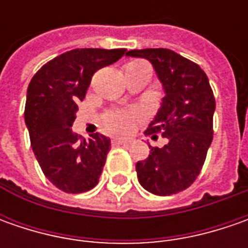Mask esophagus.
Returning a JSON list of instances; mask_svg holds the SVG:
<instances>
[{
	"label": "esophagus",
	"mask_w": 248,
	"mask_h": 248,
	"mask_svg": "<svg viewBox=\"0 0 248 248\" xmlns=\"http://www.w3.org/2000/svg\"><path fill=\"white\" fill-rule=\"evenodd\" d=\"M111 143L113 145H116V146H119V145H128L129 140L128 139H123V138H114L111 140Z\"/></svg>",
	"instance_id": "1"
}]
</instances>
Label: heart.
Wrapping results in <instances>:
<instances>
[{"label":"heart","instance_id":"b5f03b06","mask_svg":"<svg viewBox=\"0 0 248 248\" xmlns=\"http://www.w3.org/2000/svg\"><path fill=\"white\" fill-rule=\"evenodd\" d=\"M139 117H140V113L135 109L111 110L105 114L103 124L110 132L125 135L134 129Z\"/></svg>","mask_w":248,"mask_h":248}]
</instances>
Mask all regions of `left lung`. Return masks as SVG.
<instances>
[{
  "instance_id": "1",
  "label": "left lung",
  "mask_w": 248,
  "mask_h": 248,
  "mask_svg": "<svg viewBox=\"0 0 248 248\" xmlns=\"http://www.w3.org/2000/svg\"><path fill=\"white\" fill-rule=\"evenodd\" d=\"M125 56L152 63L164 90L145 134H161L168 142L163 148L149 145V157L135 167L139 184L157 196L185 190L200 174L213 140L215 99L208 77L199 64L166 48L134 49Z\"/></svg>"
}]
</instances>
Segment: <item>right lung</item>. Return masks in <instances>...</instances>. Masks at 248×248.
<instances>
[{"label":"right lung","mask_w":248,"mask_h":248,"mask_svg":"<svg viewBox=\"0 0 248 248\" xmlns=\"http://www.w3.org/2000/svg\"><path fill=\"white\" fill-rule=\"evenodd\" d=\"M120 49L81 48L45 63L27 88L24 123L35 158L53 185L66 193L88 192L98 185L110 150V139H85L70 128L93 73L117 62Z\"/></svg>","instance_id":"1"}]
</instances>
